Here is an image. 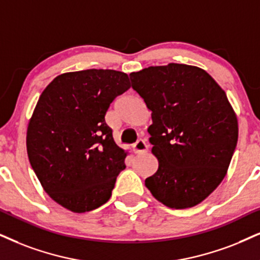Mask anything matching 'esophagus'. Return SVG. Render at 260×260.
<instances>
[{"label": "esophagus", "mask_w": 260, "mask_h": 260, "mask_svg": "<svg viewBox=\"0 0 260 260\" xmlns=\"http://www.w3.org/2000/svg\"><path fill=\"white\" fill-rule=\"evenodd\" d=\"M147 149H149V146L146 145V143L144 140H138L133 145V150L136 153H144L146 152Z\"/></svg>", "instance_id": "1"}]
</instances>
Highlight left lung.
Returning a JSON list of instances; mask_svg holds the SVG:
<instances>
[{"instance_id":"1","label":"left lung","mask_w":260,"mask_h":260,"mask_svg":"<svg viewBox=\"0 0 260 260\" xmlns=\"http://www.w3.org/2000/svg\"><path fill=\"white\" fill-rule=\"evenodd\" d=\"M129 78L152 111L147 132L158 169L145 186L168 208L198 205L224 179L238 143V119L225 92L188 64L154 66Z\"/></svg>"}]
</instances>
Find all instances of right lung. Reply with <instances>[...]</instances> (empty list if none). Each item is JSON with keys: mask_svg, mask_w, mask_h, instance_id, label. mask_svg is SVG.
Instances as JSON below:
<instances>
[{"mask_svg": "<svg viewBox=\"0 0 260 260\" xmlns=\"http://www.w3.org/2000/svg\"><path fill=\"white\" fill-rule=\"evenodd\" d=\"M129 87L123 72L86 70L58 75L39 97L27 127L28 159L49 197L72 212L106 204L126 168L127 152L104 117Z\"/></svg>", "mask_w": 260, "mask_h": 260, "instance_id": "right-lung-1", "label": "right lung"}]
</instances>
